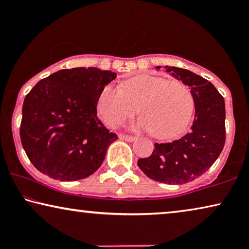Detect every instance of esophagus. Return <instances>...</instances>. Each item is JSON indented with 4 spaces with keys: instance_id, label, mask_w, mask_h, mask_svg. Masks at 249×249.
<instances>
[{
    "instance_id": "34e87169",
    "label": "esophagus",
    "mask_w": 249,
    "mask_h": 249,
    "mask_svg": "<svg viewBox=\"0 0 249 249\" xmlns=\"http://www.w3.org/2000/svg\"><path fill=\"white\" fill-rule=\"evenodd\" d=\"M119 138L121 139V141H125V142H134L136 137L135 136H129V135H122L120 134L119 135Z\"/></svg>"
}]
</instances>
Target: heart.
<instances>
[{
	"instance_id": "1",
	"label": "heart",
	"mask_w": 249,
	"mask_h": 249,
	"mask_svg": "<svg viewBox=\"0 0 249 249\" xmlns=\"http://www.w3.org/2000/svg\"><path fill=\"white\" fill-rule=\"evenodd\" d=\"M142 117L134 128L153 130L158 138L181 134L192 119L195 102L181 81L154 74H138L121 87L108 84L98 95L97 111L107 125L117 128L137 111Z\"/></svg>"
}]
</instances>
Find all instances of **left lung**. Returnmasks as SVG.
<instances>
[{
    "label": "left lung",
    "instance_id": "left-lung-1",
    "mask_svg": "<svg viewBox=\"0 0 249 249\" xmlns=\"http://www.w3.org/2000/svg\"><path fill=\"white\" fill-rule=\"evenodd\" d=\"M165 68L190 87L195 119L190 131L180 139L165 144L155 142L151 156L139 159L138 166L155 181L181 185L204 175L222 152L226 142V105L222 95L209 80L181 68Z\"/></svg>",
    "mask_w": 249,
    "mask_h": 249
}]
</instances>
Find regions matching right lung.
Wrapping results in <instances>:
<instances>
[{
  "label": "right lung",
  "mask_w": 249,
  "mask_h": 249,
  "mask_svg": "<svg viewBox=\"0 0 249 249\" xmlns=\"http://www.w3.org/2000/svg\"><path fill=\"white\" fill-rule=\"evenodd\" d=\"M117 73L97 68L56 71L38 81L22 105L20 138L34 166L50 178H87L118 136L96 117L98 95Z\"/></svg>",
  "instance_id": "1"
}]
</instances>
